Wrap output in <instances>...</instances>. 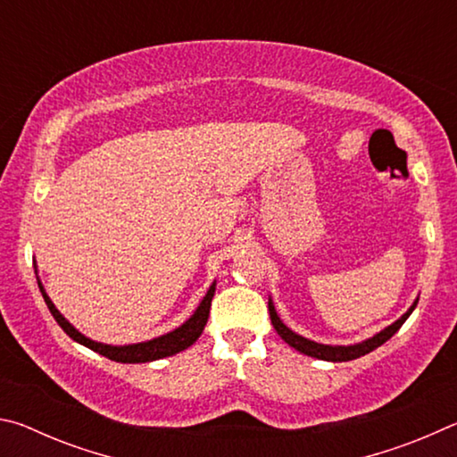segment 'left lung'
I'll return each mask as SVG.
<instances>
[{
  "instance_id": "8db88e82",
  "label": "left lung",
  "mask_w": 457,
  "mask_h": 457,
  "mask_svg": "<svg viewBox=\"0 0 457 457\" xmlns=\"http://www.w3.org/2000/svg\"><path fill=\"white\" fill-rule=\"evenodd\" d=\"M417 303H420V296L413 300V304L407 308V312L401 314L395 322H391L389 327L378 330L377 335L361 340V343H353V345H322V343H316V340L298 335V332H294L292 328L286 327L280 316H278L272 296H268V311H270V320H272L276 332L282 337L284 343H288L292 346V349H296L298 353L308 354V357H314V359H320V361L345 362V361L359 359V357H362V354L375 351L377 346L386 343V340H389L401 327H403V322L409 319V314L415 311Z\"/></svg>"
}]
</instances>
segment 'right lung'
I'll return each instance as SVG.
<instances>
[{"label":"right lung","instance_id":"add662e5","mask_svg":"<svg viewBox=\"0 0 457 457\" xmlns=\"http://www.w3.org/2000/svg\"><path fill=\"white\" fill-rule=\"evenodd\" d=\"M34 270H36L37 286H40V292L44 296V303H46V306L50 308L52 316L56 319V322L60 324L62 330H64L72 340H76V343L87 346V349L103 354V357L111 359V361H117V362H151V361H159V359H165V357H173V354L189 349V346L201 337V332H204L205 324H207V319H210L212 298L215 294V284H218L215 280L212 282V286L205 292L204 300H201L199 306L195 308V312H193L189 319L181 324V327L169 330L161 337H154L151 340H141V343L106 345V343H98V340H92L87 335H82V332L76 328L74 324L58 311L56 304H54L52 298L48 296V292H46L40 276H37V266L36 264H34Z\"/></svg>","mask_w":457,"mask_h":457}]
</instances>
